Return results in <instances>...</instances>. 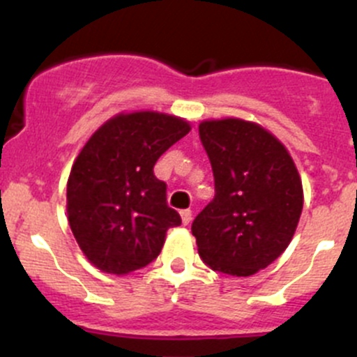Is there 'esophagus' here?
I'll return each instance as SVG.
<instances>
[{"label":"esophagus","instance_id":"34e87169","mask_svg":"<svg viewBox=\"0 0 357 357\" xmlns=\"http://www.w3.org/2000/svg\"><path fill=\"white\" fill-rule=\"evenodd\" d=\"M181 221L183 225H190L192 222V211L190 208H185V211H181Z\"/></svg>","mask_w":357,"mask_h":357}]
</instances>
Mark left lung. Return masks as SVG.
Wrapping results in <instances>:
<instances>
[{"instance_id":"left-lung-1","label":"left lung","mask_w":357,"mask_h":357,"mask_svg":"<svg viewBox=\"0 0 357 357\" xmlns=\"http://www.w3.org/2000/svg\"><path fill=\"white\" fill-rule=\"evenodd\" d=\"M215 195L195 218L200 257L214 271L252 276L289 247L304 205L302 179L282 142L238 117L199 124Z\"/></svg>"}]
</instances>
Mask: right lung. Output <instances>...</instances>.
I'll return each instance as SVG.
<instances>
[{
    "mask_svg": "<svg viewBox=\"0 0 357 357\" xmlns=\"http://www.w3.org/2000/svg\"><path fill=\"white\" fill-rule=\"evenodd\" d=\"M192 129L157 110L121 112L103 122L72 164L67 219L82 254L100 271L124 276L160 254L181 218L155 178L158 157Z\"/></svg>",
    "mask_w": 357,
    "mask_h": 357,
    "instance_id": "1",
    "label": "right lung"
}]
</instances>
